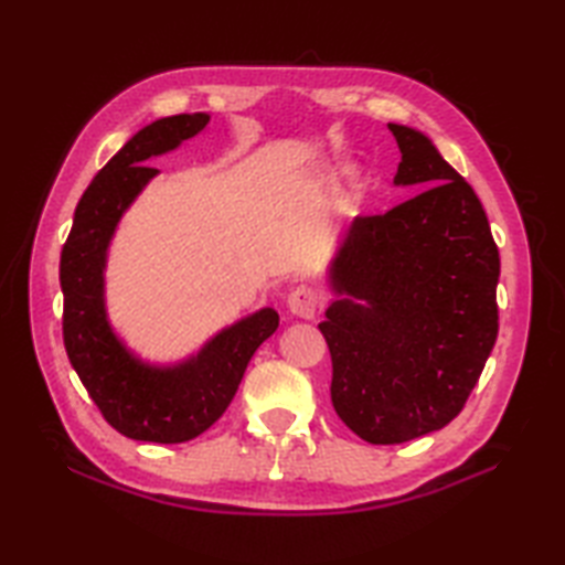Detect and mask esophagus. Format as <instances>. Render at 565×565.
Wrapping results in <instances>:
<instances>
[{
    "label": "esophagus",
    "instance_id": "esophagus-1",
    "mask_svg": "<svg viewBox=\"0 0 565 565\" xmlns=\"http://www.w3.org/2000/svg\"><path fill=\"white\" fill-rule=\"evenodd\" d=\"M320 308V296L310 286H298L289 294V310L296 318H313Z\"/></svg>",
    "mask_w": 565,
    "mask_h": 565
}]
</instances>
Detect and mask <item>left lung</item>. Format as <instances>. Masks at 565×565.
<instances>
[{
	"label": "left lung",
	"mask_w": 565,
	"mask_h": 565,
	"mask_svg": "<svg viewBox=\"0 0 565 565\" xmlns=\"http://www.w3.org/2000/svg\"><path fill=\"white\" fill-rule=\"evenodd\" d=\"M388 130L401 148L393 184L423 191L347 227L318 326L334 413L369 444L449 425L498 338L500 255L481 201L423 130Z\"/></svg>",
	"instance_id": "left-lung-1"
}]
</instances>
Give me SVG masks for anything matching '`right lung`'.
<instances>
[{
    "mask_svg": "<svg viewBox=\"0 0 565 565\" xmlns=\"http://www.w3.org/2000/svg\"><path fill=\"white\" fill-rule=\"evenodd\" d=\"M206 111L158 118L140 128L84 191L60 255L63 334L72 369L114 429L138 441L179 444L218 419L257 347L279 328L274 308L235 320L177 362H150L130 350L106 308V262L118 223L160 172L148 167L196 138Z\"/></svg>",
    "mask_w": 565,
    "mask_h": 565,
    "instance_id": "right-lung-1",
    "label": "right lung"
}]
</instances>
